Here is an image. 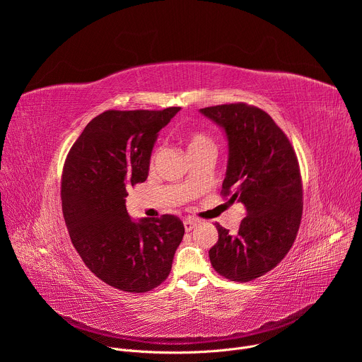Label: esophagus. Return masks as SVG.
<instances>
[{"instance_id": "34e87169", "label": "esophagus", "mask_w": 362, "mask_h": 362, "mask_svg": "<svg viewBox=\"0 0 362 362\" xmlns=\"http://www.w3.org/2000/svg\"><path fill=\"white\" fill-rule=\"evenodd\" d=\"M183 225H185V230H186V232H190V230L197 225V221H194V219H192V218H187V219H185Z\"/></svg>"}]
</instances>
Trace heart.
<instances>
[{
  "instance_id": "1",
  "label": "heart",
  "mask_w": 362,
  "mask_h": 362,
  "mask_svg": "<svg viewBox=\"0 0 362 362\" xmlns=\"http://www.w3.org/2000/svg\"><path fill=\"white\" fill-rule=\"evenodd\" d=\"M187 150L189 153L200 151V150H215V141L211 136L203 132H190L187 134ZM159 154V148H154L151 153V163L156 160Z\"/></svg>"
}]
</instances>
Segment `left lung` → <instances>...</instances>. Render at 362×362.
Instances as JSON below:
<instances>
[{
    "instance_id": "left-lung-1",
    "label": "left lung",
    "mask_w": 362,
    "mask_h": 362,
    "mask_svg": "<svg viewBox=\"0 0 362 362\" xmlns=\"http://www.w3.org/2000/svg\"><path fill=\"white\" fill-rule=\"evenodd\" d=\"M228 137L229 159L222 196L242 203L246 216L230 233L216 225L214 269L249 282L272 271L292 247L302 218V179L295 150L272 117L246 103L200 109Z\"/></svg>"
}]
</instances>
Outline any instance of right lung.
<instances>
[{
	"mask_svg": "<svg viewBox=\"0 0 362 362\" xmlns=\"http://www.w3.org/2000/svg\"><path fill=\"white\" fill-rule=\"evenodd\" d=\"M179 110L101 113L64 162L62 204L73 246L98 279L124 292L159 286L185 235L175 215L134 222L126 211L127 190L147 179L158 133Z\"/></svg>",
	"mask_w": 362,
	"mask_h": 362,
	"instance_id": "right-lung-1",
	"label": "right lung"
}]
</instances>
